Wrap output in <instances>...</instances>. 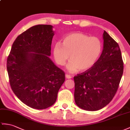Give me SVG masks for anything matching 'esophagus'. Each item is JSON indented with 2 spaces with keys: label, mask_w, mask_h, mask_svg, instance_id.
Here are the masks:
<instances>
[{
  "label": "esophagus",
  "mask_w": 130,
  "mask_h": 130,
  "mask_svg": "<svg viewBox=\"0 0 130 130\" xmlns=\"http://www.w3.org/2000/svg\"><path fill=\"white\" fill-rule=\"evenodd\" d=\"M65 76H66V78H67V79H71L72 77L70 75H68V74H66Z\"/></svg>",
  "instance_id": "obj_1"
}]
</instances>
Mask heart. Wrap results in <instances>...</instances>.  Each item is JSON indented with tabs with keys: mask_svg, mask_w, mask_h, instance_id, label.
<instances>
[{
	"mask_svg": "<svg viewBox=\"0 0 130 130\" xmlns=\"http://www.w3.org/2000/svg\"><path fill=\"white\" fill-rule=\"evenodd\" d=\"M102 50V42L98 38L75 32L66 35L62 44L54 45L53 55L60 66L65 65L70 58L67 69L70 72H75L91 68L100 56Z\"/></svg>",
	"mask_w": 130,
	"mask_h": 130,
	"instance_id": "obj_1",
	"label": "heart"
}]
</instances>
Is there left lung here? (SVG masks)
Returning a JSON list of instances; mask_svg holds the SVG:
<instances>
[{"instance_id":"left-lung-1","label":"left lung","mask_w":130,"mask_h":130,"mask_svg":"<svg viewBox=\"0 0 130 130\" xmlns=\"http://www.w3.org/2000/svg\"><path fill=\"white\" fill-rule=\"evenodd\" d=\"M103 39V50L96 64L74 77L75 103L87 111L100 110L110 103L123 74V62L119 44L105 31Z\"/></svg>"}]
</instances>
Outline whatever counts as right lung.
I'll list each match as a JSON object with an SVG mask.
<instances>
[{"label":"right lung","mask_w":130,"mask_h":130,"mask_svg":"<svg viewBox=\"0 0 130 130\" xmlns=\"http://www.w3.org/2000/svg\"><path fill=\"white\" fill-rule=\"evenodd\" d=\"M53 26H33L15 40L7 68L11 88L24 104L45 109L55 103L65 72L49 58Z\"/></svg>","instance_id":"add662e5"}]
</instances>
